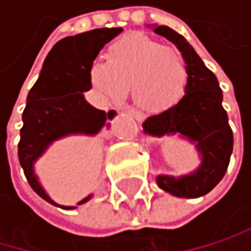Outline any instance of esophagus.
<instances>
[{"mask_svg": "<svg viewBox=\"0 0 251 251\" xmlns=\"http://www.w3.org/2000/svg\"><path fill=\"white\" fill-rule=\"evenodd\" d=\"M125 111H126L128 114H131L137 122H141V120L144 119V114H143V113H140V111H137L135 108H125Z\"/></svg>", "mask_w": 251, "mask_h": 251, "instance_id": "34e87169", "label": "esophagus"}]
</instances>
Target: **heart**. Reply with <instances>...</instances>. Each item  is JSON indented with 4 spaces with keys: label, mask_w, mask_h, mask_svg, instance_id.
Listing matches in <instances>:
<instances>
[{
    "label": "heart",
    "mask_w": 251,
    "mask_h": 251,
    "mask_svg": "<svg viewBox=\"0 0 251 251\" xmlns=\"http://www.w3.org/2000/svg\"><path fill=\"white\" fill-rule=\"evenodd\" d=\"M90 81L114 102L131 89L140 108L156 113L173 107L185 95L188 69L180 51L134 34L108 48L107 63L96 61L90 67Z\"/></svg>",
    "instance_id": "1"
}]
</instances>
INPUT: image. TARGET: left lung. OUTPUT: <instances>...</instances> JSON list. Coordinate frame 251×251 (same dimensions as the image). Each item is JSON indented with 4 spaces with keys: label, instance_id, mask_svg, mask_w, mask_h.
<instances>
[{
    "label": "left lung",
    "instance_id": "1",
    "mask_svg": "<svg viewBox=\"0 0 251 251\" xmlns=\"http://www.w3.org/2000/svg\"><path fill=\"white\" fill-rule=\"evenodd\" d=\"M155 33L172 40L182 52L188 69L185 95L176 105L141 123L146 134H182L197 143L201 152L200 169L184 177L158 176V185L177 197H200L223 179L233 151V132L223 108V92L217 76L196 54L193 46L172 28L159 25Z\"/></svg>",
    "mask_w": 251,
    "mask_h": 251
}]
</instances>
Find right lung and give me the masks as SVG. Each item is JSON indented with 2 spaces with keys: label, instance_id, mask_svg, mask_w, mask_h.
I'll return each instance as SVG.
<instances>
[{
  "label": "right lung",
  "instance_id": "1",
  "mask_svg": "<svg viewBox=\"0 0 251 251\" xmlns=\"http://www.w3.org/2000/svg\"><path fill=\"white\" fill-rule=\"evenodd\" d=\"M120 33L122 28H98L61 39L46 55L40 76L28 93L18 158L30 187L51 205L55 203L39 185L33 162L54 140L76 132L96 134L105 120L113 119L114 111L105 114L85 102L84 92L92 89L90 67L99 51Z\"/></svg>",
  "mask_w": 251,
  "mask_h": 251
}]
</instances>
